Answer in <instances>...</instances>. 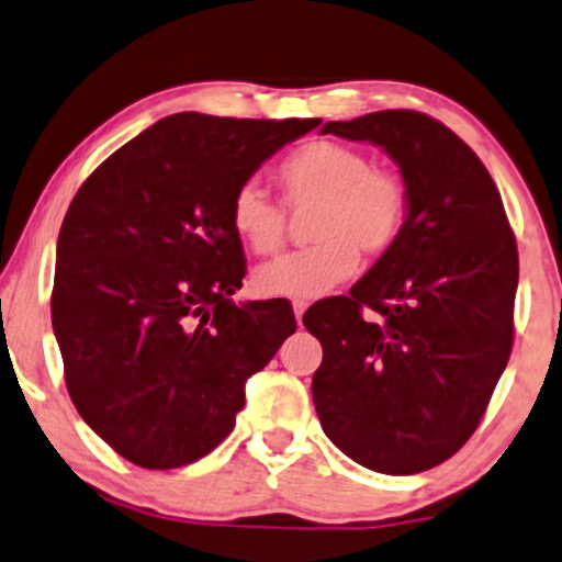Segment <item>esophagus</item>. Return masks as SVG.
<instances>
[{"instance_id":"obj_1","label":"esophagus","mask_w":562,"mask_h":562,"mask_svg":"<svg viewBox=\"0 0 562 562\" xmlns=\"http://www.w3.org/2000/svg\"><path fill=\"white\" fill-rule=\"evenodd\" d=\"M305 308H308V301H293V313H295L297 326L303 324V313H305Z\"/></svg>"}]
</instances>
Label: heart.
Segmentation results:
<instances>
[{
  "mask_svg": "<svg viewBox=\"0 0 562 562\" xmlns=\"http://www.w3.org/2000/svg\"><path fill=\"white\" fill-rule=\"evenodd\" d=\"M290 211L313 207L305 251L257 269L254 288L269 297H316L357 272L359 254L378 259L401 238L408 192L391 169L339 140H311L274 169ZM231 226L254 254H280L288 241V215L259 184L246 182L231 200Z\"/></svg>",
  "mask_w": 562,
  "mask_h": 562,
  "instance_id": "1",
  "label": "heart"
}]
</instances>
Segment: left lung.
Here are the masks:
<instances>
[{
	"label": "left lung",
	"mask_w": 562,
	"mask_h": 562,
	"mask_svg": "<svg viewBox=\"0 0 562 562\" xmlns=\"http://www.w3.org/2000/svg\"><path fill=\"white\" fill-rule=\"evenodd\" d=\"M321 133L383 146L401 167L408 215L349 295L305 311L324 347L316 414L359 465L424 473L473 437L512 355L514 231L488 169L439 120L383 110ZM364 307L379 316L362 317Z\"/></svg>",
	"instance_id": "obj_1"
}]
</instances>
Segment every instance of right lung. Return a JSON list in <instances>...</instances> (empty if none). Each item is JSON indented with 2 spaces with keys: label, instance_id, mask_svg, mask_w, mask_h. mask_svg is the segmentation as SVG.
Masks as SVG:
<instances>
[{
  "label": "right lung",
  "instance_id": "add662e5",
  "mask_svg": "<svg viewBox=\"0 0 562 562\" xmlns=\"http://www.w3.org/2000/svg\"><path fill=\"white\" fill-rule=\"evenodd\" d=\"M308 120L177 112L108 156L66 211L50 295L79 416L148 470L228 437L244 385L295 331L285 301L236 305L246 261L231 200Z\"/></svg>",
  "mask_w": 562,
  "mask_h": 562
}]
</instances>
